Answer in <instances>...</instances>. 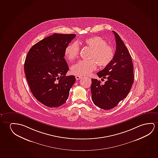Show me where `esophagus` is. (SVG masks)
<instances>
[{
	"label": "esophagus",
	"instance_id": "34e87169",
	"mask_svg": "<svg viewBox=\"0 0 158 158\" xmlns=\"http://www.w3.org/2000/svg\"><path fill=\"white\" fill-rule=\"evenodd\" d=\"M82 78V77L81 76H76V79L77 80H80L81 78Z\"/></svg>",
	"mask_w": 158,
	"mask_h": 158
}]
</instances>
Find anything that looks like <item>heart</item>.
<instances>
[{
	"instance_id": "obj_1",
	"label": "heart",
	"mask_w": 158,
	"mask_h": 158,
	"mask_svg": "<svg viewBox=\"0 0 158 158\" xmlns=\"http://www.w3.org/2000/svg\"><path fill=\"white\" fill-rule=\"evenodd\" d=\"M83 44L91 49L89 60L80 61L71 67L72 73L77 76H87L97 68V64L100 67H105L110 64L114 57V50L108 45L107 42L100 36H94L84 39ZM79 47L76 43L70 44L64 51L67 59L72 61L78 57Z\"/></svg>"
}]
</instances>
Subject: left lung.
<instances>
[{
	"mask_svg": "<svg viewBox=\"0 0 158 158\" xmlns=\"http://www.w3.org/2000/svg\"><path fill=\"white\" fill-rule=\"evenodd\" d=\"M116 50L111 62L97 73L99 78L106 79L104 84L92 79V100L104 110H110L128 95L134 82V68L131 54L118 34L114 31Z\"/></svg>",
	"mask_w": 158,
	"mask_h": 158,
	"instance_id": "1",
	"label": "left lung"
}]
</instances>
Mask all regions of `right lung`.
Here are the masks:
<instances>
[{
	"label": "right lung",
	"mask_w": 158,
	"mask_h": 158,
	"mask_svg": "<svg viewBox=\"0 0 158 158\" xmlns=\"http://www.w3.org/2000/svg\"><path fill=\"white\" fill-rule=\"evenodd\" d=\"M76 34H53L34 44L28 52L24 72L30 91L37 101L49 108L63 105L76 81L66 76L69 69L65 49Z\"/></svg>",
	"instance_id": "1"
}]
</instances>
